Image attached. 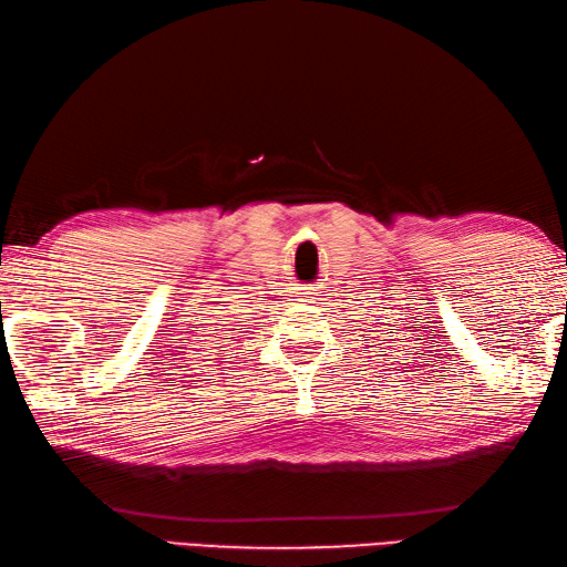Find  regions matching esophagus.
<instances>
[{
    "label": "esophagus",
    "instance_id": "obj_1",
    "mask_svg": "<svg viewBox=\"0 0 567 567\" xmlns=\"http://www.w3.org/2000/svg\"><path fill=\"white\" fill-rule=\"evenodd\" d=\"M298 296H301L303 301H311V298L316 296V291H313V288H301V293H298Z\"/></svg>",
    "mask_w": 567,
    "mask_h": 567
}]
</instances>
